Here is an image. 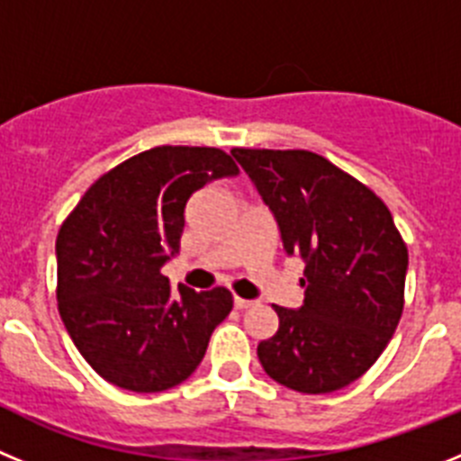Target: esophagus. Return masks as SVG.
<instances>
[{
  "mask_svg": "<svg viewBox=\"0 0 461 461\" xmlns=\"http://www.w3.org/2000/svg\"><path fill=\"white\" fill-rule=\"evenodd\" d=\"M233 303H235V309H249L251 304H254V300H244V297L235 295Z\"/></svg>",
  "mask_w": 461,
  "mask_h": 461,
  "instance_id": "obj_1",
  "label": "esophagus"
}]
</instances>
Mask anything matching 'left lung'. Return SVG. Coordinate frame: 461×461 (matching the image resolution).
I'll return each instance as SVG.
<instances>
[{"label":"left lung","instance_id":"1","mask_svg":"<svg viewBox=\"0 0 461 461\" xmlns=\"http://www.w3.org/2000/svg\"><path fill=\"white\" fill-rule=\"evenodd\" d=\"M275 214L284 251L304 260L300 309L276 307L260 341L270 378L307 394L346 388L372 367L404 309L409 251L385 203L307 149H230Z\"/></svg>","mask_w":461,"mask_h":461}]
</instances>
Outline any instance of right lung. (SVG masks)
Masks as SVG:
<instances>
[{
  "label": "right lung",
  "instance_id": "add662e5",
  "mask_svg": "<svg viewBox=\"0 0 461 461\" xmlns=\"http://www.w3.org/2000/svg\"><path fill=\"white\" fill-rule=\"evenodd\" d=\"M217 148H152L87 189L57 235V303L89 367L117 388L161 393L201 365L233 309L228 288H170L191 194L238 175Z\"/></svg>",
  "mask_w": 461,
  "mask_h": 461
}]
</instances>
